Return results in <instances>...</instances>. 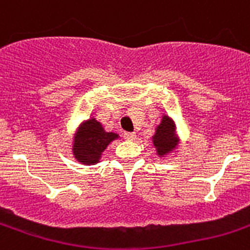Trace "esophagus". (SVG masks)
<instances>
[{
    "label": "esophagus",
    "mask_w": 250,
    "mask_h": 250,
    "mask_svg": "<svg viewBox=\"0 0 250 250\" xmlns=\"http://www.w3.org/2000/svg\"><path fill=\"white\" fill-rule=\"evenodd\" d=\"M124 137H125V139H127V141H134L135 138H137V135H135V133H125Z\"/></svg>",
    "instance_id": "34e87169"
}]
</instances>
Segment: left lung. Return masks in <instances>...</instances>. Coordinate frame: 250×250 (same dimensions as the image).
<instances>
[{"mask_svg":"<svg viewBox=\"0 0 250 250\" xmlns=\"http://www.w3.org/2000/svg\"><path fill=\"white\" fill-rule=\"evenodd\" d=\"M151 141L160 159L167 160L178 152L181 138L177 133V125L173 117L163 113L161 121L155 127Z\"/></svg>","mask_w":250,"mask_h":250,"instance_id":"obj_1","label":"left lung"}]
</instances>
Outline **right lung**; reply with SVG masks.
Wrapping results in <instances>:
<instances>
[{"label":"right lung","instance_id":"1","mask_svg":"<svg viewBox=\"0 0 250 250\" xmlns=\"http://www.w3.org/2000/svg\"><path fill=\"white\" fill-rule=\"evenodd\" d=\"M116 139H120L117 133L105 131L95 117H89L76 127L72 138V153L80 164L95 165L101 163L105 148Z\"/></svg>","mask_w":250,"mask_h":250}]
</instances>
